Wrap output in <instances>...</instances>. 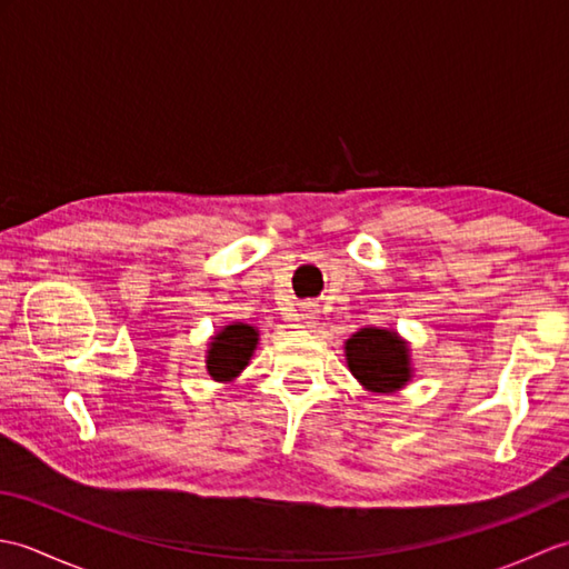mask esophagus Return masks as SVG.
I'll return each mask as SVG.
<instances>
[{"mask_svg":"<svg viewBox=\"0 0 569 569\" xmlns=\"http://www.w3.org/2000/svg\"><path fill=\"white\" fill-rule=\"evenodd\" d=\"M318 316H320V310L312 306V303H303L300 306V320H303V325L306 328H312V325L318 322Z\"/></svg>","mask_w":569,"mask_h":569,"instance_id":"34e87169","label":"esophagus"}]
</instances>
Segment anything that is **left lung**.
Instances as JSON below:
<instances>
[{"instance_id": "1", "label": "left lung", "mask_w": 569, "mask_h": 569, "mask_svg": "<svg viewBox=\"0 0 569 569\" xmlns=\"http://www.w3.org/2000/svg\"><path fill=\"white\" fill-rule=\"evenodd\" d=\"M352 377L373 393H393L410 381V349L391 330L361 328L345 342Z\"/></svg>"}]
</instances>
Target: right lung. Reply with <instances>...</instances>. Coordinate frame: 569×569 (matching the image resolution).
<instances>
[{
    "label": "right lung",
    "mask_w": 569,
    "mask_h": 569,
    "mask_svg": "<svg viewBox=\"0 0 569 569\" xmlns=\"http://www.w3.org/2000/svg\"><path fill=\"white\" fill-rule=\"evenodd\" d=\"M259 345V330L251 325L232 322L212 337L208 349V373L214 381H232L249 365Z\"/></svg>",
    "instance_id": "right-lung-1"
}]
</instances>
